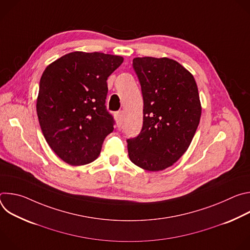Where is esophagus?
I'll list each match as a JSON object with an SVG mask.
<instances>
[{"label": "esophagus", "instance_id": "1", "mask_svg": "<svg viewBox=\"0 0 250 250\" xmlns=\"http://www.w3.org/2000/svg\"><path fill=\"white\" fill-rule=\"evenodd\" d=\"M115 117H116V121H117L118 126H122L123 122H124V118H125V113H124L123 111L118 112V113L115 115Z\"/></svg>", "mask_w": 250, "mask_h": 250}]
</instances>
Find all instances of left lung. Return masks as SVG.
I'll use <instances>...</instances> for the list:
<instances>
[{
	"instance_id": "1",
	"label": "left lung",
	"mask_w": 250,
	"mask_h": 250,
	"mask_svg": "<svg viewBox=\"0 0 250 250\" xmlns=\"http://www.w3.org/2000/svg\"><path fill=\"white\" fill-rule=\"evenodd\" d=\"M132 67L144 98V125L127 139L129 159L147 171L172 166L187 151L202 106L194 76L177 61L135 57Z\"/></svg>"
}]
</instances>
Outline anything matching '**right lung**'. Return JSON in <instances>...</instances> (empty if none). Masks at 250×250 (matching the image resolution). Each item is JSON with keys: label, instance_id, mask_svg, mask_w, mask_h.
Wrapping results in <instances>:
<instances>
[{"label": "right lung", "instance_id": "right-lung-1", "mask_svg": "<svg viewBox=\"0 0 250 250\" xmlns=\"http://www.w3.org/2000/svg\"><path fill=\"white\" fill-rule=\"evenodd\" d=\"M124 58L75 51L50 63L40 82L37 113L55 154L72 166L93 162L114 120L105 109L106 80Z\"/></svg>", "mask_w": 250, "mask_h": 250}]
</instances>
